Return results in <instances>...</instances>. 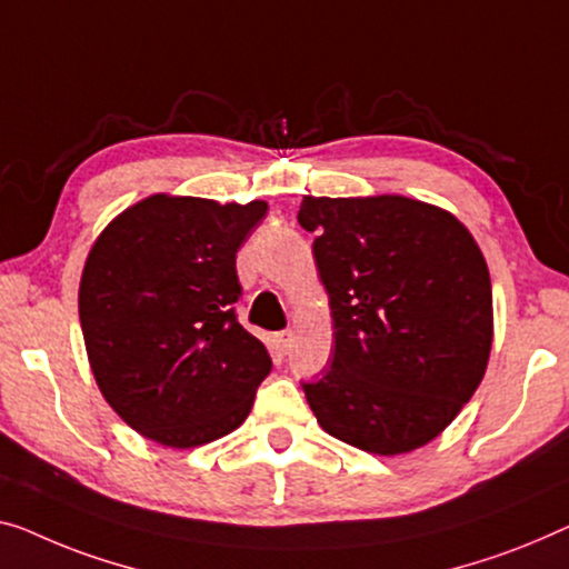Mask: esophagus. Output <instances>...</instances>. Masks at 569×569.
Listing matches in <instances>:
<instances>
[{
    "label": "esophagus",
    "mask_w": 569,
    "mask_h": 569,
    "mask_svg": "<svg viewBox=\"0 0 569 569\" xmlns=\"http://www.w3.org/2000/svg\"><path fill=\"white\" fill-rule=\"evenodd\" d=\"M293 339H296V335L291 332V329H286V332H278V335H276V345H278V350H281L283 355L291 352Z\"/></svg>",
    "instance_id": "1"
}]
</instances>
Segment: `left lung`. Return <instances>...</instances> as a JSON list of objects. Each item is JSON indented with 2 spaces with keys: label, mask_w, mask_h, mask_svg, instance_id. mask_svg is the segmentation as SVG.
I'll return each instance as SVG.
<instances>
[{
  "label": "left lung",
  "mask_w": 569,
  "mask_h": 569,
  "mask_svg": "<svg viewBox=\"0 0 569 569\" xmlns=\"http://www.w3.org/2000/svg\"><path fill=\"white\" fill-rule=\"evenodd\" d=\"M299 224L332 309L335 352L303 383L319 427L370 455L419 449L486 376L493 291L468 227L398 193L303 197Z\"/></svg>",
  "instance_id": "8db88e82"
}]
</instances>
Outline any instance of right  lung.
Here are the masks:
<instances>
[{"label": "right lung", "mask_w": 569, "mask_h": 569, "mask_svg": "<svg viewBox=\"0 0 569 569\" xmlns=\"http://www.w3.org/2000/svg\"><path fill=\"white\" fill-rule=\"evenodd\" d=\"M266 211V201L152 193L91 244L79 286L89 366L146 439L191 449L248 419L273 362L234 317V258Z\"/></svg>", "instance_id": "1"}]
</instances>
